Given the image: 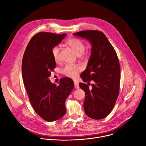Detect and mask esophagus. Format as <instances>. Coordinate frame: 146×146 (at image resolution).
Masks as SVG:
<instances>
[{"instance_id":"1","label":"esophagus","mask_w":146,"mask_h":146,"mask_svg":"<svg viewBox=\"0 0 146 146\" xmlns=\"http://www.w3.org/2000/svg\"><path fill=\"white\" fill-rule=\"evenodd\" d=\"M74 88L76 89H78L79 87V85H78V82L77 81H76V80H74Z\"/></svg>"}]
</instances>
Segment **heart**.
I'll return each instance as SVG.
<instances>
[{
    "instance_id": "heart-1",
    "label": "heart",
    "mask_w": 146,
    "mask_h": 146,
    "mask_svg": "<svg viewBox=\"0 0 146 146\" xmlns=\"http://www.w3.org/2000/svg\"><path fill=\"white\" fill-rule=\"evenodd\" d=\"M66 43L74 51L77 55H81L85 51V45L82 41L76 38H69ZM59 47L58 46H54L51 49V54L54 59L55 61L59 60ZM81 67L78 65H66L62 70V72L68 77L71 78H75L79 71L81 70Z\"/></svg>"
}]
</instances>
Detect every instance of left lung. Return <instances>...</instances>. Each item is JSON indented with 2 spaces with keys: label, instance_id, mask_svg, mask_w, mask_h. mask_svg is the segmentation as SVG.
Segmentation results:
<instances>
[{
  "label": "left lung",
  "instance_id": "1",
  "mask_svg": "<svg viewBox=\"0 0 146 146\" xmlns=\"http://www.w3.org/2000/svg\"><path fill=\"white\" fill-rule=\"evenodd\" d=\"M73 35L86 38L91 44V56L85 70L80 77L84 82L93 80L92 88L84 83L79 86L86 93L84 109L91 118L106 117L113 110L119 90L120 67L116 52L103 32L91 30Z\"/></svg>",
  "mask_w": 146,
  "mask_h": 146
}]
</instances>
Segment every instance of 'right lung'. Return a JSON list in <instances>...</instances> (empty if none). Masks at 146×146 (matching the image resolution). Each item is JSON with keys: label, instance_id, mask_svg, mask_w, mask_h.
<instances>
[{"label": "right lung", "instance_id": "add662e5", "mask_svg": "<svg viewBox=\"0 0 146 146\" xmlns=\"http://www.w3.org/2000/svg\"><path fill=\"white\" fill-rule=\"evenodd\" d=\"M66 33L40 32L30 40L22 61V76L29 101L36 113L47 121L59 119L66 113L65 101L73 90V81L60 78L59 86L48 79L55 68L51 49L60 43Z\"/></svg>", "mask_w": 146, "mask_h": 146}]
</instances>
